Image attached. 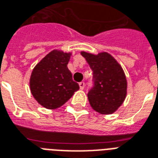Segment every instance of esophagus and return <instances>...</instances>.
<instances>
[{"label": "esophagus", "instance_id": "34e87169", "mask_svg": "<svg viewBox=\"0 0 158 158\" xmlns=\"http://www.w3.org/2000/svg\"><path fill=\"white\" fill-rule=\"evenodd\" d=\"M79 88H80V89H84V88H85V82H80L79 84Z\"/></svg>", "mask_w": 158, "mask_h": 158}]
</instances>
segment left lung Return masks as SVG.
<instances>
[{
  "label": "left lung",
  "mask_w": 158,
  "mask_h": 158,
  "mask_svg": "<svg viewBox=\"0 0 158 158\" xmlns=\"http://www.w3.org/2000/svg\"><path fill=\"white\" fill-rule=\"evenodd\" d=\"M81 55L93 71L94 86L88 93L91 107L102 115L114 113L127 96V81L122 68L106 52L97 55L81 52Z\"/></svg>",
  "instance_id": "8db88e82"
}]
</instances>
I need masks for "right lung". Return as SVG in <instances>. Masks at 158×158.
<instances>
[{
  "label": "right lung",
  "instance_id": "right-lung-1",
  "mask_svg": "<svg viewBox=\"0 0 158 158\" xmlns=\"http://www.w3.org/2000/svg\"><path fill=\"white\" fill-rule=\"evenodd\" d=\"M70 56V52L52 50L32 70L30 89L43 107L49 110L60 107L79 89L67 67Z\"/></svg>",
  "mask_w": 158,
  "mask_h": 158
}]
</instances>
